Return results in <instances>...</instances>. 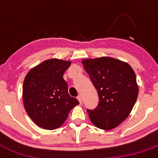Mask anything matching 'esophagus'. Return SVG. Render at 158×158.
Segmentation results:
<instances>
[{
	"label": "esophagus",
	"instance_id": "34e87169",
	"mask_svg": "<svg viewBox=\"0 0 158 158\" xmlns=\"http://www.w3.org/2000/svg\"><path fill=\"white\" fill-rule=\"evenodd\" d=\"M77 100H78L79 101V102H80V104H82V102H83V101H82V97H81V95H78V96H77Z\"/></svg>",
	"mask_w": 158,
	"mask_h": 158
}]
</instances>
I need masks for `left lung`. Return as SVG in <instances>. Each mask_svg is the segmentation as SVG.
Listing matches in <instances>:
<instances>
[{
  "label": "left lung",
  "instance_id": "8db88e82",
  "mask_svg": "<svg viewBox=\"0 0 158 158\" xmlns=\"http://www.w3.org/2000/svg\"><path fill=\"white\" fill-rule=\"evenodd\" d=\"M82 64L99 97L98 107L87 110L90 120L102 130L115 128L129 116L137 101L134 70L127 63L109 57L84 59Z\"/></svg>",
  "mask_w": 158,
  "mask_h": 158
}]
</instances>
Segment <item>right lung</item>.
<instances>
[{"label": "right lung", "instance_id": "1", "mask_svg": "<svg viewBox=\"0 0 158 158\" xmlns=\"http://www.w3.org/2000/svg\"><path fill=\"white\" fill-rule=\"evenodd\" d=\"M71 62L50 59L27 74L23 84V101L27 113L39 127L47 130L60 127L71 109L79 104L68 94L63 78Z\"/></svg>", "mask_w": 158, "mask_h": 158}]
</instances>
